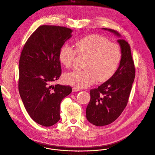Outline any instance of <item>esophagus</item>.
I'll return each instance as SVG.
<instances>
[{
	"label": "esophagus",
	"mask_w": 155,
	"mask_h": 155,
	"mask_svg": "<svg viewBox=\"0 0 155 155\" xmlns=\"http://www.w3.org/2000/svg\"><path fill=\"white\" fill-rule=\"evenodd\" d=\"M80 91L79 88H77L76 87H72V91L73 92H77V91Z\"/></svg>",
	"instance_id": "obj_1"
}]
</instances>
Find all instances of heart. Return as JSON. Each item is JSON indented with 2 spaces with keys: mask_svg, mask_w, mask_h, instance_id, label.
Masks as SVG:
<instances>
[{
  "mask_svg": "<svg viewBox=\"0 0 155 155\" xmlns=\"http://www.w3.org/2000/svg\"><path fill=\"white\" fill-rule=\"evenodd\" d=\"M76 50L71 46H63L59 60L66 68H71L77 54L87 56L84 70H75L65 74L64 80L77 88H84L96 80L104 82L112 78L121 60L120 47L107 38L98 34L84 37L76 43Z\"/></svg>",
  "mask_w": 155,
  "mask_h": 155,
  "instance_id": "obj_1",
  "label": "heart"
}]
</instances>
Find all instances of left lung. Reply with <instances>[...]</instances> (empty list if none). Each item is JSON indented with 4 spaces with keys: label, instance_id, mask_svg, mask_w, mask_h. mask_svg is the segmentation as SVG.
Segmentation results:
<instances>
[{
    "label": "left lung",
    "instance_id": "left-lung-1",
    "mask_svg": "<svg viewBox=\"0 0 155 155\" xmlns=\"http://www.w3.org/2000/svg\"><path fill=\"white\" fill-rule=\"evenodd\" d=\"M117 35L121 50L120 65L114 76L97 88L91 90V99L86 109L87 121L97 126L115 121L126 107L135 78V67L129 43L113 29L102 28Z\"/></svg>",
    "mask_w": 155,
    "mask_h": 155
}]
</instances>
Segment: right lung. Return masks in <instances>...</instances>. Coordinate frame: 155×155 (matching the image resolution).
I'll return each mask as SVG.
<instances>
[{"instance_id":"right-lung-1","label":"right lung","mask_w":155,"mask_h":155,"mask_svg":"<svg viewBox=\"0 0 155 155\" xmlns=\"http://www.w3.org/2000/svg\"><path fill=\"white\" fill-rule=\"evenodd\" d=\"M72 30L43 25L29 37L19 62V93L31 118L43 126L60 120L62 100L72 92L69 86L52 85L61 75L59 53Z\"/></svg>"}]
</instances>
